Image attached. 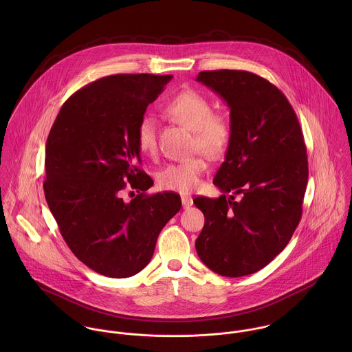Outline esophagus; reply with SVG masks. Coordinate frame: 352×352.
Instances as JSON below:
<instances>
[{
	"mask_svg": "<svg viewBox=\"0 0 352 352\" xmlns=\"http://www.w3.org/2000/svg\"><path fill=\"white\" fill-rule=\"evenodd\" d=\"M182 203H183V207H184V208H188V207H191V206L194 204L192 198L188 197V195H183V197H182Z\"/></svg>",
	"mask_w": 352,
	"mask_h": 352,
	"instance_id": "1",
	"label": "esophagus"
}]
</instances>
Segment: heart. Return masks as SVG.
Instances as JSON below:
<instances>
[{
    "instance_id": "obj_1",
    "label": "heart",
    "mask_w": 352,
    "mask_h": 352,
    "mask_svg": "<svg viewBox=\"0 0 352 352\" xmlns=\"http://www.w3.org/2000/svg\"><path fill=\"white\" fill-rule=\"evenodd\" d=\"M165 113L194 133V148L208 158H219L232 140V124L221 113H212V104L201 92L187 89L165 104ZM140 151L148 155L157 153V124L151 116H144L137 129ZM207 162L201 155L168 164L158 175L160 187L182 194L199 188Z\"/></svg>"
}]
</instances>
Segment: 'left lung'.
<instances>
[{
	"label": "left lung",
	"mask_w": 352,
	"mask_h": 352,
	"mask_svg": "<svg viewBox=\"0 0 352 352\" xmlns=\"http://www.w3.org/2000/svg\"><path fill=\"white\" fill-rule=\"evenodd\" d=\"M197 81L228 102L232 140L212 180L223 194L194 199L204 215L195 248L222 276L250 275L286 248L301 221L309 175L301 126L287 98L251 72L206 70Z\"/></svg>",
	"instance_id": "left-lung-1"
}]
</instances>
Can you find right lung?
<instances>
[{
	"label": "right lung",
	"instance_id": "obj_1",
	"mask_svg": "<svg viewBox=\"0 0 352 352\" xmlns=\"http://www.w3.org/2000/svg\"><path fill=\"white\" fill-rule=\"evenodd\" d=\"M172 77H102L65 101L51 127L46 201L70 251L104 276L144 270L160 232L182 207L176 192L146 194L153 180L141 169L137 144L140 120ZM127 184L139 192L130 202L121 198Z\"/></svg>",
	"mask_w": 352,
	"mask_h": 352
}]
</instances>
